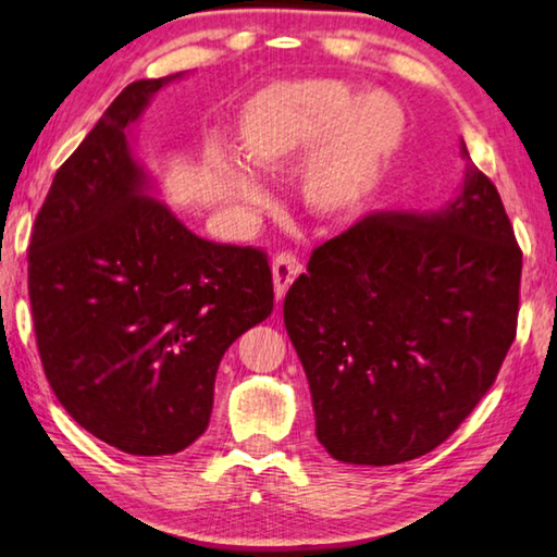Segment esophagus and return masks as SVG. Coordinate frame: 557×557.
I'll return each mask as SVG.
<instances>
[{"label":"esophagus","mask_w":557,"mask_h":557,"mask_svg":"<svg viewBox=\"0 0 557 557\" xmlns=\"http://www.w3.org/2000/svg\"><path fill=\"white\" fill-rule=\"evenodd\" d=\"M273 271V294L281 300L286 296L288 286L294 284L296 276L300 273V261L294 257V253H278L276 259L271 263Z\"/></svg>","instance_id":"1"}]
</instances>
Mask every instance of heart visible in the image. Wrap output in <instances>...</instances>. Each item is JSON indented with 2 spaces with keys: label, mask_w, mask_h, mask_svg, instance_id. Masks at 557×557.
<instances>
[{
  "label": "heart",
  "mask_w": 557,
  "mask_h": 557,
  "mask_svg": "<svg viewBox=\"0 0 557 557\" xmlns=\"http://www.w3.org/2000/svg\"><path fill=\"white\" fill-rule=\"evenodd\" d=\"M236 148L261 175L296 170V193L308 212L343 219L364 205L405 138V111L385 90L352 88L333 78L281 81L261 88L236 115ZM222 193L244 207H267L269 195L244 168L214 160Z\"/></svg>",
  "instance_id": "b5f03b06"
}]
</instances>
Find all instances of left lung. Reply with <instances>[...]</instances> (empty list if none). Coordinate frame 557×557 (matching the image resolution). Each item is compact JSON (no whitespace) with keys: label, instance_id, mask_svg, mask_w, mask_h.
<instances>
[{"label":"left lung","instance_id":"left-lung-1","mask_svg":"<svg viewBox=\"0 0 557 557\" xmlns=\"http://www.w3.org/2000/svg\"><path fill=\"white\" fill-rule=\"evenodd\" d=\"M467 160L436 212H377L318 246L284 323L315 436L333 459L389 467L471 414L516 338L523 253L498 189Z\"/></svg>","mask_w":557,"mask_h":557}]
</instances>
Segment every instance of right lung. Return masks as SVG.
<instances>
[{"label": "right lung", "instance_id": "1", "mask_svg": "<svg viewBox=\"0 0 557 557\" xmlns=\"http://www.w3.org/2000/svg\"><path fill=\"white\" fill-rule=\"evenodd\" d=\"M182 76L123 88L59 168L29 244L53 395L133 457L177 454L205 434L226 348L273 311L267 253L189 232L131 152V125Z\"/></svg>", "mask_w": 557, "mask_h": 557}]
</instances>
